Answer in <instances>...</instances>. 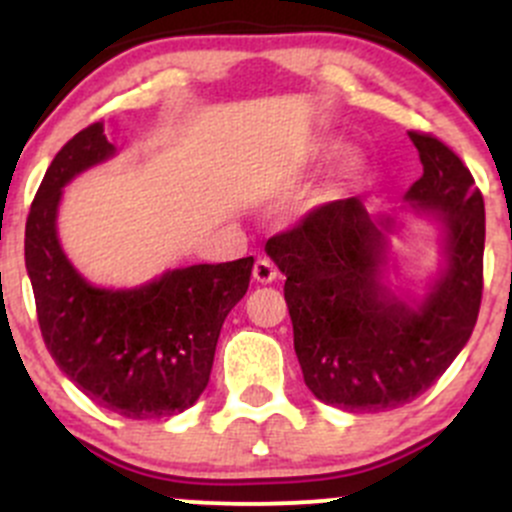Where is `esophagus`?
<instances>
[{
	"label": "esophagus",
	"instance_id": "esophagus-1",
	"mask_svg": "<svg viewBox=\"0 0 512 512\" xmlns=\"http://www.w3.org/2000/svg\"><path fill=\"white\" fill-rule=\"evenodd\" d=\"M252 277H255L257 282H262V285H270V282L277 280V267L272 265L267 257H260V260L255 262V267H252Z\"/></svg>",
	"mask_w": 512,
	"mask_h": 512
}]
</instances>
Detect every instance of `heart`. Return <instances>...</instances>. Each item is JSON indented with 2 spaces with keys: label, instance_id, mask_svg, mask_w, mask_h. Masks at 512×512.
Here are the masks:
<instances>
[{
  "label": "heart",
  "instance_id": "1",
  "mask_svg": "<svg viewBox=\"0 0 512 512\" xmlns=\"http://www.w3.org/2000/svg\"><path fill=\"white\" fill-rule=\"evenodd\" d=\"M309 153H312V158L319 160V163H329V160H337L339 156H344V153H347V146H344V141H339V138H319ZM356 173H359V160L349 158L347 163L342 165V170H339L337 178H334V183L327 188L329 198H334V195L342 193Z\"/></svg>",
  "mask_w": 512,
  "mask_h": 512
}]
</instances>
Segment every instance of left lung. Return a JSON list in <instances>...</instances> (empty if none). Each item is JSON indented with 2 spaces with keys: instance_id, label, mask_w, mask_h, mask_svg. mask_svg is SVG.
<instances>
[{
  "instance_id": "left-lung-1",
  "label": "left lung",
  "mask_w": 512,
  "mask_h": 512,
  "mask_svg": "<svg viewBox=\"0 0 512 512\" xmlns=\"http://www.w3.org/2000/svg\"><path fill=\"white\" fill-rule=\"evenodd\" d=\"M423 175L404 195L446 232V270L421 304L381 282L394 218L334 200L267 240L285 282L304 384L356 414L399 409L431 389L476 327L483 297L485 205L471 170L431 133L409 131Z\"/></svg>"
}]
</instances>
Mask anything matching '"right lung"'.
I'll return each mask as SVG.
<instances>
[{
	"instance_id": "right-lung-1",
	"label": "right lung",
	"mask_w": 512,
	"mask_h": 512,
	"mask_svg": "<svg viewBox=\"0 0 512 512\" xmlns=\"http://www.w3.org/2000/svg\"><path fill=\"white\" fill-rule=\"evenodd\" d=\"M116 153L103 123L76 133L51 160L24 235L36 317L51 359L103 409L126 418H165L200 399L220 329L245 297L255 260L168 270L136 289L86 282L56 235L61 190Z\"/></svg>"
}]
</instances>
